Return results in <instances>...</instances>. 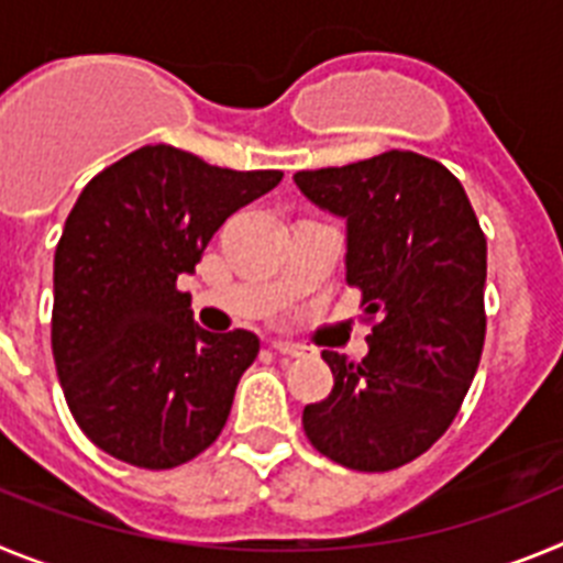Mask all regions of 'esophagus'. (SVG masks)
<instances>
[{
    "instance_id": "34e87169",
    "label": "esophagus",
    "mask_w": 563,
    "mask_h": 563,
    "mask_svg": "<svg viewBox=\"0 0 563 563\" xmlns=\"http://www.w3.org/2000/svg\"><path fill=\"white\" fill-rule=\"evenodd\" d=\"M271 346H273V352H276V355H282V357H301V355H305V350H301V346H296V343L273 341Z\"/></svg>"
}]
</instances>
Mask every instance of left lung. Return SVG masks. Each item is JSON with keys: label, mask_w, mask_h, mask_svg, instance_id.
<instances>
[{"label": "left lung", "mask_w": 563, "mask_h": 563, "mask_svg": "<svg viewBox=\"0 0 563 563\" xmlns=\"http://www.w3.org/2000/svg\"><path fill=\"white\" fill-rule=\"evenodd\" d=\"M292 180L346 220V285L372 324L363 361L321 352L335 386L301 422L338 465L395 471L449 431L471 389L485 343L487 239L462 183L417 152Z\"/></svg>", "instance_id": "left-lung-1"}]
</instances>
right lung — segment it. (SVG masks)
<instances>
[{
	"mask_svg": "<svg viewBox=\"0 0 563 563\" xmlns=\"http://www.w3.org/2000/svg\"><path fill=\"white\" fill-rule=\"evenodd\" d=\"M282 177L157 143L84 186L56 245L49 341L78 429L109 456L166 471L222 434L258 338L200 330L177 278Z\"/></svg>",
	"mask_w": 563,
	"mask_h": 563,
	"instance_id": "1",
	"label": "right lung"
}]
</instances>
